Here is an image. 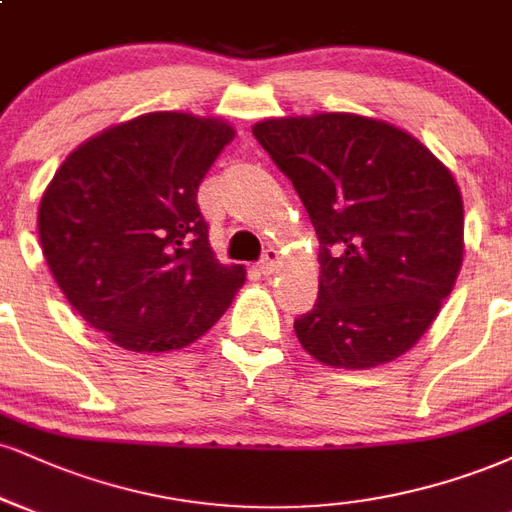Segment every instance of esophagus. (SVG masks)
<instances>
[{
    "mask_svg": "<svg viewBox=\"0 0 512 512\" xmlns=\"http://www.w3.org/2000/svg\"><path fill=\"white\" fill-rule=\"evenodd\" d=\"M276 264H279V250H276V248L264 250V255H262V260H260V272L264 276L272 274L274 269H276Z\"/></svg>",
    "mask_w": 512,
    "mask_h": 512,
    "instance_id": "esophagus-1",
    "label": "esophagus"
}]
</instances>
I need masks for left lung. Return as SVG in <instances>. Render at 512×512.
I'll return each instance as SVG.
<instances>
[{
	"instance_id": "left-lung-1",
	"label": "left lung",
	"mask_w": 512,
	"mask_h": 512,
	"mask_svg": "<svg viewBox=\"0 0 512 512\" xmlns=\"http://www.w3.org/2000/svg\"><path fill=\"white\" fill-rule=\"evenodd\" d=\"M300 195L319 238L317 303L295 319L331 367L369 369L420 341L463 264V200L422 143L355 114L252 128Z\"/></svg>"
}]
</instances>
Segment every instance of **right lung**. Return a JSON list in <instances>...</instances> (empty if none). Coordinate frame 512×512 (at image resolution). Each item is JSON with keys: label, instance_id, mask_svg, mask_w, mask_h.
I'll return each instance as SVG.
<instances>
[{"label": "right lung", "instance_id": "add662e5", "mask_svg": "<svg viewBox=\"0 0 512 512\" xmlns=\"http://www.w3.org/2000/svg\"><path fill=\"white\" fill-rule=\"evenodd\" d=\"M233 128L155 112L71 152L40 202L49 272L92 329L133 353L200 338L245 281L209 248L197 205L202 178Z\"/></svg>", "mask_w": 512, "mask_h": 512}]
</instances>
